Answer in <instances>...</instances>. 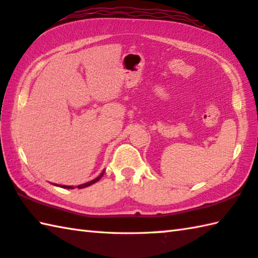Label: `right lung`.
Listing matches in <instances>:
<instances>
[{
	"label": "right lung",
	"mask_w": 258,
	"mask_h": 258,
	"mask_svg": "<svg viewBox=\"0 0 258 258\" xmlns=\"http://www.w3.org/2000/svg\"><path fill=\"white\" fill-rule=\"evenodd\" d=\"M102 175H104V172H102V174L99 176V177H97L96 179H93V180H91V181H88V182H86V184H82V185H79L78 186V188H84V187H88V186H90V185H92L93 182H96V181H98L100 179V178L102 177ZM60 187H64V188H70V189H72L73 188V186H64V185H62Z\"/></svg>",
	"instance_id": "add662e5"
}]
</instances>
